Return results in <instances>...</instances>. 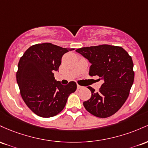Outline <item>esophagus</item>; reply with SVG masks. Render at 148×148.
<instances>
[{
    "mask_svg": "<svg viewBox=\"0 0 148 148\" xmlns=\"http://www.w3.org/2000/svg\"><path fill=\"white\" fill-rule=\"evenodd\" d=\"M83 87H82V86H80V85H79V84H77V89H82Z\"/></svg>",
    "mask_w": 148,
    "mask_h": 148,
    "instance_id": "34e87169",
    "label": "esophagus"
}]
</instances>
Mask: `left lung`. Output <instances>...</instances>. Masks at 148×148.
<instances>
[{"label":"left lung","mask_w":148,"mask_h":148,"mask_svg":"<svg viewBox=\"0 0 148 148\" xmlns=\"http://www.w3.org/2000/svg\"><path fill=\"white\" fill-rule=\"evenodd\" d=\"M75 51L92 64L89 75H98L99 79L103 81L98 92L88 87L92 96L83 103L84 107L96 117H110L127 101L134 83L132 57L122 47L109 45L82 47Z\"/></svg>","instance_id":"obj_1"}]
</instances>
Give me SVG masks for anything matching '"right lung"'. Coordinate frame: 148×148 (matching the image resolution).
<instances>
[{
	"instance_id": "right-lung-1",
	"label": "right lung",
	"mask_w": 148,
	"mask_h": 148,
	"mask_svg": "<svg viewBox=\"0 0 148 148\" xmlns=\"http://www.w3.org/2000/svg\"><path fill=\"white\" fill-rule=\"evenodd\" d=\"M74 49H67L52 43L30 47L20 58L16 82L26 106L42 117H54L65 107L68 98L77 89L72 81L66 85L54 78L63 55Z\"/></svg>"
}]
</instances>
